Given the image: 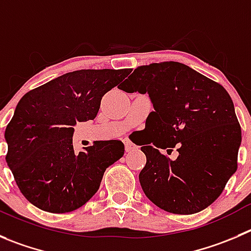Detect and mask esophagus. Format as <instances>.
Segmentation results:
<instances>
[{"label":"esophagus","mask_w":251,"mask_h":251,"mask_svg":"<svg viewBox=\"0 0 251 251\" xmlns=\"http://www.w3.org/2000/svg\"><path fill=\"white\" fill-rule=\"evenodd\" d=\"M124 142V147H126V151H133V150L137 149V147H135V144H133L132 142H130L128 138H126V139L123 140Z\"/></svg>","instance_id":"34e87169"}]
</instances>
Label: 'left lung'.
<instances>
[{
  "instance_id": "left-lung-1",
  "label": "left lung",
  "mask_w": 251,
  "mask_h": 251,
  "mask_svg": "<svg viewBox=\"0 0 251 251\" xmlns=\"http://www.w3.org/2000/svg\"><path fill=\"white\" fill-rule=\"evenodd\" d=\"M119 90L148 94L154 111L139 174L145 196L159 208L193 214L207 208L237 171L242 129L226 88L176 61L135 69ZM178 147L171 160L161 149ZM173 151L171 149H169Z\"/></svg>"
}]
</instances>
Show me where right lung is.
<instances>
[{
  "instance_id": "right-lung-1",
  "label": "right lung",
  "mask_w": 251,
  "mask_h": 251,
  "mask_svg": "<svg viewBox=\"0 0 251 251\" xmlns=\"http://www.w3.org/2000/svg\"><path fill=\"white\" fill-rule=\"evenodd\" d=\"M129 73V69L73 71L21 99L4 132L6 161L30 203L51 213H66L97 192L106 169L123 156L124 144L100 140L76 152L74 127L96 118L103 95Z\"/></svg>"
}]
</instances>
